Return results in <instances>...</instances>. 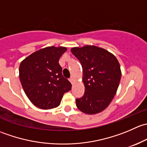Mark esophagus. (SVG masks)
Wrapping results in <instances>:
<instances>
[{"label": "esophagus", "mask_w": 147, "mask_h": 147, "mask_svg": "<svg viewBox=\"0 0 147 147\" xmlns=\"http://www.w3.org/2000/svg\"><path fill=\"white\" fill-rule=\"evenodd\" d=\"M69 82H70L71 83H72V84H73L74 81H75V80H74V78H69Z\"/></svg>", "instance_id": "obj_1"}]
</instances>
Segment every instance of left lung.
Instances as JSON below:
<instances>
[{"label":"left lung","mask_w":147,"mask_h":147,"mask_svg":"<svg viewBox=\"0 0 147 147\" xmlns=\"http://www.w3.org/2000/svg\"><path fill=\"white\" fill-rule=\"evenodd\" d=\"M71 52L82 65L85 87L84 95L76 99L77 107L84 113H99L110 104L119 87V62L112 53L96 46L73 47Z\"/></svg>","instance_id":"1"}]
</instances>
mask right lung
I'll use <instances>...</instances> for the list:
<instances>
[{
    "label": "right lung",
    "instance_id": "right-lung-1",
    "mask_svg": "<svg viewBox=\"0 0 147 147\" xmlns=\"http://www.w3.org/2000/svg\"><path fill=\"white\" fill-rule=\"evenodd\" d=\"M64 47H47L35 52L21 62L19 77L25 93L37 107L50 109L59 106L71 83L63 77L59 59Z\"/></svg>",
    "mask_w": 147,
    "mask_h": 147
}]
</instances>
